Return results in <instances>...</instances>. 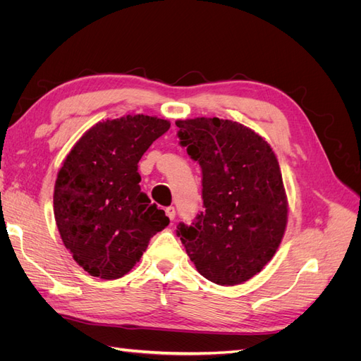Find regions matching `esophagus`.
I'll use <instances>...</instances> for the list:
<instances>
[{
  "label": "esophagus",
  "mask_w": 361,
  "mask_h": 361,
  "mask_svg": "<svg viewBox=\"0 0 361 361\" xmlns=\"http://www.w3.org/2000/svg\"><path fill=\"white\" fill-rule=\"evenodd\" d=\"M166 215L170 218L171 221L174 220V216H176V211H174L173 206H169V207H167V209H166Z\"/></svg>",
  "instance_id": "obj_1"
}]
</instances>
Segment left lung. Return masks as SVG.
<instances>
[{
	"label": "left lung",
	"mask_w": 361,
	"mask_h": 361,
	"mask_svg": "<svg viewBox=\"0 0 361 361\" xmlns=\"http://www.w3.org/2000/svg\"><path fill=\"white\" fill-rule=\"evenodd\" d=\"M179 140L202 167L204 212L178 236L200 274L220 286L255 277L274 257L288 197L268 141L233 120H176Z\"/></svg>",
	"instance_id": "left-lung-1"
}]
</instances>
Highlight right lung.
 <instances>
[{
	"label": "right lung",
	"mask_w": 361,
	"mask_h": 361,
	"mask_svg": "<svg viewBox=\"0 0 361 361\" xmlns=\"http://www.w3.org/2000/svg\"><path fill=\"white\" fill-rule=\"evenodd\" d=\"M169 128V120L146 114L97 122L63 161L54 215L64 247L90 276L123 277L169 226L138 185V161Z\"/></svg>",
	"instance_id": "right-lung-1"
}]
</instances>
